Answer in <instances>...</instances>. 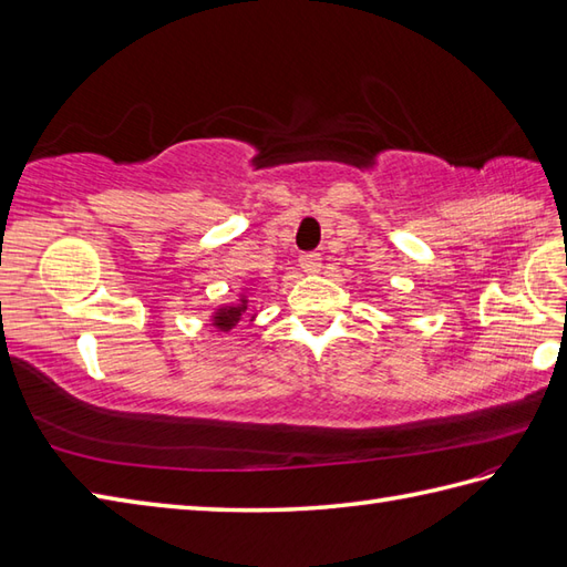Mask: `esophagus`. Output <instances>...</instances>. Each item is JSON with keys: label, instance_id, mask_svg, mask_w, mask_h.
<instances>
[{"label": "esophagus", "instance_id": "1", "mask_svg": "<svg viewBox=\"0 0 567 567\" xmlns=\"http://www.w3.org/2000/svg\"><path fill=\"white\" fill-rule=\"evenodd\" d=\"M298 261H300L302 271H308V274L320 271V267H322V257H320V252H302Z\"/></svg>", "mask_w": 567, "mask_h": 567}]
</instances>
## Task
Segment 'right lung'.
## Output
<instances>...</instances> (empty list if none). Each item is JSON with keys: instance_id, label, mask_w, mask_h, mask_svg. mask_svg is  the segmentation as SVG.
I'll list each match as a JSON object with an SVG mask.
<instances>
[{"instance_id": "obj_1", "label": "right lung", "mask_w": 567, "mask_h": 567, "mask_svg": "<svg viewBox=\"0 0 567 567\" xmlns=\"http://www.w3.org/2000/svg\"><path fill=\"white\" fill-rule=\"evenodd\" d=\"M247 310V300H243L240 306H236V308H224V310H218L216 315H214V324L220 329V331H228V329H233L238 324V320H240V315Z\"/></svg>"}]
</instances>
